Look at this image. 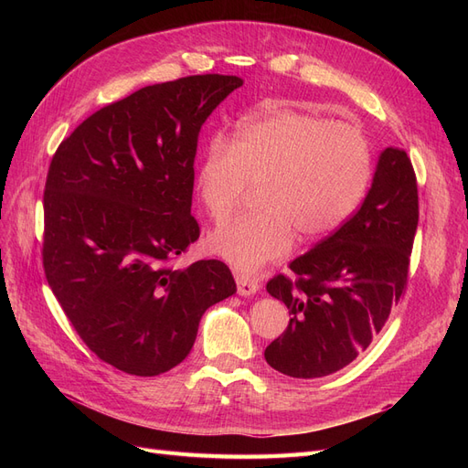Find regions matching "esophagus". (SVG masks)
I'll return each mask as SVG.
<instances>
[{
    "instance_id": "1",
    "label": "esophagus",
    "mask_w": 468,
    "mask_h": 468,
    "mask_svg": "<svg viewBox=\"0 0 468 468\" xmlns=\"http://www.w3.org/2000/svg\"><path fill=\"white\" fill-rule=\"evenodd\" d=\"M236 282H238V294L242 296H251L260 291V282L256 277L246 275V273H236Z\"/></svg>"
}]
</instances>
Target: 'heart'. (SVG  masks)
Listing matches in <instances>:
<instances>
[{
	"label": "heart",
	"instance_id": "1",
	"mask_svg": "<svg viewBox=\"0 0 468 468\" xmlns=\"http://www.w3.org/2000/svg\"><path fill=\"white\" fill-rule=\"evenodd\" d=\"M373 177L369 138L357 124L275 109L239 124L232 144L215 138L197 169V193L224 222L260 186V208L220 226L210 248L251 273L285 256L294 232L318 239L356 212Z\"/></svg>",
	"mask_w": 468,
	"mask_h": 468
}]
</instances>
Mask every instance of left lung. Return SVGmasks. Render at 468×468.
Wrapping results in <instances>:
<instances>
[{
  "label": "left lung",
  "mask_w": 468,
  "mask_h": 468,
  "mask_svg": "<svg viewBox=\"0 0 468 468\" xmlns=\"http://www.w3.org/2000/svg\"><path fill=\"white\" fill-rule=\"evenodd\" d=\"M420 218L418 181L404 150L380 154L373 186L346 224L267 281L289 308V325L265 361L294 378L344 369L371 346L406 292Z\"/></svg>",
  "instance_id": "1"
}]
</instances>
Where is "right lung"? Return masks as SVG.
I'll list each match as a JSON object with an SVG mask.
<instances>
[{
    "label": "right lung",
    "instance_id": "add662e5",
    "mask_svg": "<svg viewBox=\"0 0 468 468\" xmlns=\"http://www.w3.org/2000/svg\"><path fill=\"white\" fill-rule=\"evenodd\" d=\"M236 76L155 83L95 111L54 152L42 267L95 356L155 377L189 356L201 316L236 292L229 265L174 267L201 234L191 215L203 122Z\"/></svg>",
    "mask_w": 468,
    "mask_h": 468
}]
</instances>
